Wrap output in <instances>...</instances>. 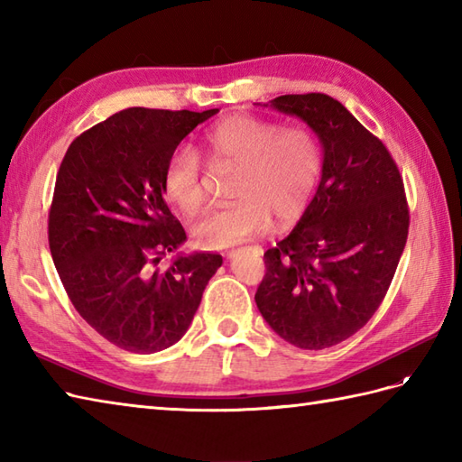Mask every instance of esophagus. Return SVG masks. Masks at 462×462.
Returning a JSON list of instances; mask_svg holds the SVG:
<instances>
[{"label":"esophagus","mask_w":462,"mask_h":462,"mask_svg":"<svg viewBox=\"0 0 462 462\" xmlns=\"http://www.w3.org/2000/svg\"><path fill=\"white\" fill-rule=\"evenodd\" d=\"M238 252H240V250H230V252H226V258H234V256H236Z\"/></svg>","instance_id":"esophagus-1"}]
</instances>
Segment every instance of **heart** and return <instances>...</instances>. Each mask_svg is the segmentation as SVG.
<instances>
[{
  "label": "heart",
  "instance_id": "b5f03b06",
  "mask_svg": "<svg viewBox=\"0 0 462 462\" xmlns=\"http://www.w3.org/2000/svg\"><path fill=\"white\" fill-rule=\"evenodd\" d=\"M202 151L214 166L236 169L230 204L196 218L194 240L202 248L224 250L268 232L272 218L286 228L301 218L318 189L323 151L308 126H283L256 115H232L204 134ZM162 186L182 212L204 200V169L199 154L174 151L166 161Z\"/></svg>",
  "mask_w": 462,
  "mask_h": 462
}]
</instances>
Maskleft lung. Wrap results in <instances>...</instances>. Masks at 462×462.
<instances>
[{
  "mask_svg": "<svg viewBox=\"0 0 462 462\" xmlns=\"http://www.w3.org/2000/svg\"><path fill=\"white\" fill-rule=\"evenodd\" d=\"M273 109L318 134V192L288 238L263 254L256 306L300 349L346 341L373 318L395 276L409 234V206L393 156L329 95H282Z\"/></svg>",
  "mask_w": 462,
  "mask_h": 462,
  "instance_id": "left-lung-1",
  "label": "left lung"
}]
</instances>
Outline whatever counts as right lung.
Listing matches in <instances>:
<instances>
[{
    "label": "right lung",
    "instance_id": "obj_1",
    "mask_svg": "<svg viewBox=\"0 0 462 462\" xmlns=\"http://www.w3.org/2000/svg\"><path fill=\"white\" fill-rule=\"evenodd\" d=\"M218 109L133 106L69 144L49 208V250L89 326L131 353L174 346L200 306L220 254L159 262L186 240L164 200L162 172L186 134Z\"/></svg>",
    "mask_w": 462,
    "mask_h": 462
}]
</instances>
